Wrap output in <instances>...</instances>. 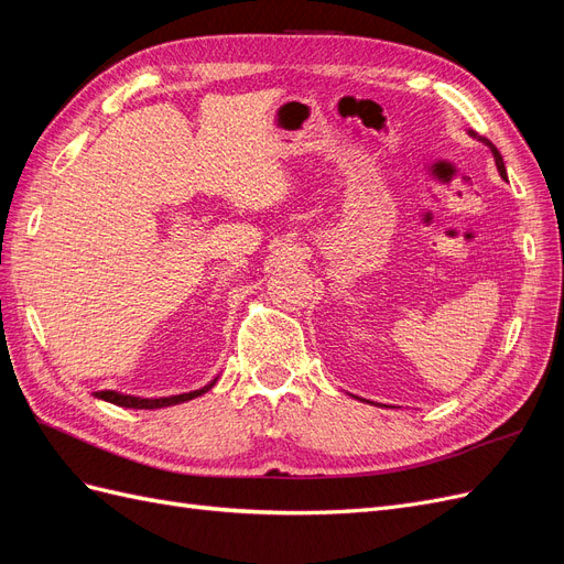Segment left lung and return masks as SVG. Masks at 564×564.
Wrapping results in <instances>:
<instances>
[{
	"label": "left lung",
	"instance_id": "8db88e82",
	"mask_svg": "<svg viewBox=\"0 0 564 564\" xmlns=\"http://www.w3.org/2000/svg\"><path fill=\"white\" fill-rule=\"evenodd\" d=\"M470 135H475L473 131H470ZM485 145H489L491 148V155H494V162H497V169H499V174H501V178H506V164H503V158H501V152L494 148V143L491 141H487V139H480Z\"/></svg>",
	"mask_w": 564,
	"mask_h": 564
}]
</instances>
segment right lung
<instances>
[{"mask_svg": "<svg viewBox=\"0 0 564 564\" xmlns=\"http://www.w3.org/2000/svg\"><path fill=\"white\" fill-rule=\"evenodd\" d=\"M214 383L216 381H212L209 386H204L199 390L183 392V395H172V398H133V395H122V392H115V390H100V392H96V398L112 402L117 406H129V409H162V406H169V404H178V402H187L193 398H199L202 392L212 390Z\"/></svg>", "mask_w": 564, "mask_h": 564, "instance_id": "obj_1", "label": "right lung"}]
</instances>
